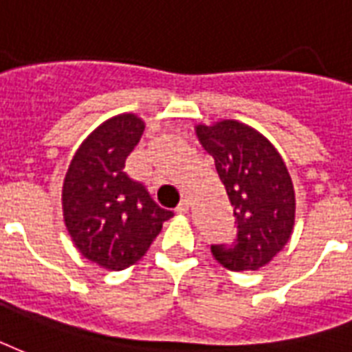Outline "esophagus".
I'll return each mask as SVG.
<instances>
[{"instance_id":"1","label":"esophagus","mask_w":352,"mask_h":352,"mask_svg":"<svg viewBox=\"0 0 352 352\" xmlns=\"http://www.w3.org/2000/svg\"><path fill=\"white\" fill-rule=\"evenodd\" d=\"M189 206H191V204H189V201H187V199H184V201L178 204V208H176V212H178V214H187V212H189Z\"/></svg>"}]
</instances>
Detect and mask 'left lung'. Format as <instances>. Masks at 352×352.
Listing matches in <instances>:
<instances>
[{"mask_svg": "<svg viewBox=\"0 0 352 352\" xmlns=\"http://www.w3.org/2000/svg\"><path fill=\"white\" fill-rule=\"evenodd\" d=\"M195 133L214 157L238 225L234 242L212 245V255L227 270H258L292 234L296 199L291 174L270 140L238 120L199 123Z\"/></svg>", "mask_w": 352, "mask_h": 352, "instance_id": "8db88e82", "label": "left lung"}]
</instances>
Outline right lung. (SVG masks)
<instances>
[{
  "mask_svg": "<svg viewBox=\"0 0 352 352\" xmlns=\"http://www.w3.org/2000/svg\"><path fill=\"white\" fill-rule=\"evenodd\" d=\"M142 133L144 120L131 112L102 122L76 150L63 179V221L74 248L107 270L140 261L173 217L125 173Z\"/></svg>",
  "mask_w": 352,
  "mask_h": 352,
  "instance_id": "1",
  "label": "right lung"
}]
</instances>
